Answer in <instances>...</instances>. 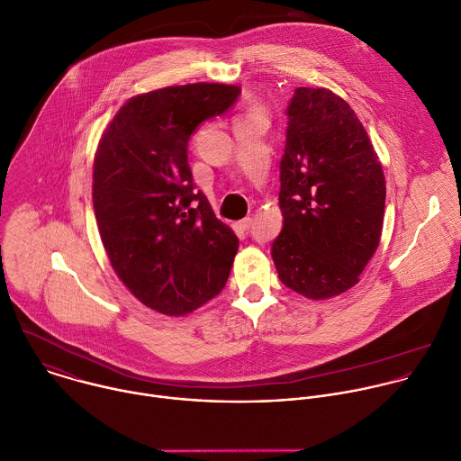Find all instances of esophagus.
<instances>
[{"label": "esophagus", "instance_id": "34e87169", "mask_svg": "<svg viewBox=\"0 0 461 461\" xmlns=\"http://www.w3.org/2000/svg\"><path fill=\"white\" fill-rule=\"evenodd\" d=\"M251 224H253V219H251V217H244L242 221H239V228H240V230H244V231H246V230H249V228H251Z\"/></svg>", "mask_w": 461, "mask_h": 461}]
</instances>
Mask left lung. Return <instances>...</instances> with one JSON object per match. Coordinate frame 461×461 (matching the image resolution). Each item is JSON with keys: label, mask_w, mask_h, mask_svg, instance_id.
<instances>
[{"label": "left lung", "mask_w": 461, "mask_h": 461, "mask_svg": "<svg viewBox=\"0 0 461 461\" xmlns=\"http://www.w3.org/2000/svg\"><path fill=\"white\" fill-rule=\"evenodd\" d=\"M285 115L284 226L271 257L284 285L331 298L358 282L380 244L384 170L360 119L331 90L296 88Z\"/></svg>", "instance_id": "1"}]
</instances>
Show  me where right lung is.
Returning <instances> with one entry per match:
<instances>
[{
	"label": "right lung",
	"instance_id": "obj_1",
	"mask_svg": "<svg viewBox=\"0 0 461 461\" xmlns=\"http://www.w3.org/2000/svg\"><path fill=\"white\" fill-rule=\"evenodd\" d=\"M240 88L167 86L126 101L94 161V212L113 271L149 310L183 317L219 294L239 239L195 192L188 140Z\"/></svg>",
	"mask_w": 461,
	"mask_h": 461
}]
</instances>
